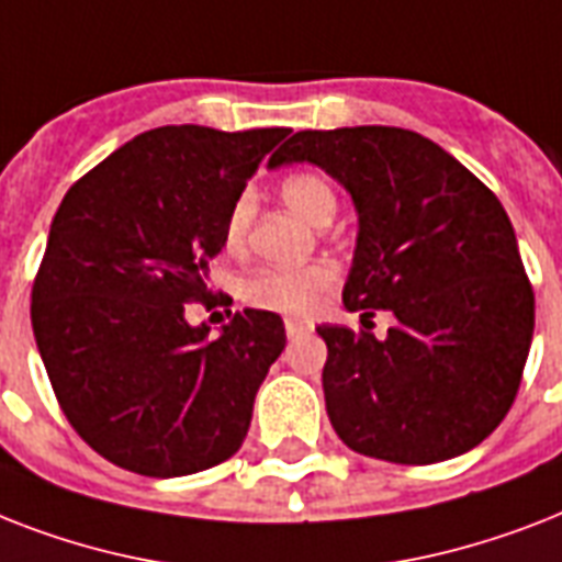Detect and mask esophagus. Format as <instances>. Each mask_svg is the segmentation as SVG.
Here are the masks:
<instances>
[{"mask_svg": "<svg viewBox=\"0 0 562 562\" xmlns=\"http://www.w3.org/2000/svg\"><path fill=\"white\" fill-rule=\"evenodd\" d=\"M308 329H312V324L303 321V317H289V321H285V335H289V338H297V335L308 333Z\"/></svg>", "mask_w": 562, "mask_h": 562, "instance_id": "1", "label": "esophagus"}]
</instances>
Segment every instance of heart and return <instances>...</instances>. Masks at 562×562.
Returning <instances> with one entry per match:
<instances>
[{
  "label": "heart",
  "instance_id": "heart-1",
  "mask_svg": "<svg viewBox=\"0 0 562 562\" xmlns=\"http://www.w3.org/2000/svg\"><path fill=\"white\" fill-rule=\"evenodd\" d=\"M280 194L291 210L303 215L308 224H317V227H326L335 218V210H338L333 187L317 175H291V178L282 180ZM254 212L256 206L250 194H241L233 203V210L227 212V221H224V245H227V250H238L245 245ZM335 277H338V271L329 262L306 265V268H262V271L247 277L245 285H241V297L250 306L268 308V312L306 315L321 303L324 291L333 285Z\"/></svg>",
  "mask_w": 562,
  "mask_h": 562
}]
</instances>
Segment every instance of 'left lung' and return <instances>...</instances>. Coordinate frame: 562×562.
Returning <instances> with one entry per match:
<instances>
[{
    "label": "left lung",
    "mask_w": 562,
    "mask_h": 562,
    "mask_svg": "<svg viewBox=\"0 0 562 562\" xmlns=\"http://www.w3.org/2000/svg\"><path fill=\"white\" fill-rule=\"evenodd\" d=\"M312 162L359 215L344 306L396 317L384 338L324 324L335 435L379 461L470 452L514 405L533 338V291L498 198L452 154L402 127L300 131L268 166Z\"/></svg>",
    "instance_id": "8db88e82"
}]
</instances>
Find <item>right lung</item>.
Returning <instances> with one entry per match:
<instances>
[{
  "label": "right lung",
  "instance_id": "1",
  "mask_svg": "<svg viewBox=\"0 0 562 562\" xmlns=\"http://www.w3.org/2000/svg\"><path fill=\"white\" fill-rule=\"evenodd\" d=\"M289 127L145 131L66 192L31 291V326L66 419L122 470L178 479L245 443L285 350L282 317L245 308L218 338L206 303L224 221Z\"/></svg>",
  "mask_w": 562,
  "mask_h": 562
}]
</instances>
